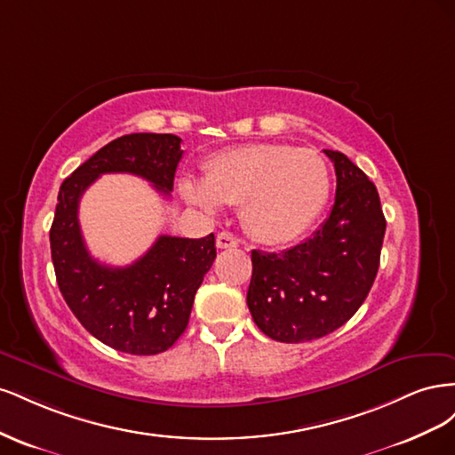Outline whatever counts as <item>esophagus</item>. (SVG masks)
Here are the masks:
<instances>
[{"label": "esophagus", "instance_id": "1", "mask_svg": "<svg viewBox=\"0 0 455 455\" xmlns=\"http://www.w3.org/2000/svg\"><path fill=\"white\" fill-rule=\"evenodd\" d=\"M216 246H218V249H222V251L237 249V246H239V239H237V237H233L231 233H228V231H222V233H218V237H216Z\"/></svg>", "mask_w": 455, "mask_h": 455}]
</instances>
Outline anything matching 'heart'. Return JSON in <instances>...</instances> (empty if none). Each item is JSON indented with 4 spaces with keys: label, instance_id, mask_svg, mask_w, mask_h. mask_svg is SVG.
<instances>
[{
    "label": "heart",
    "instance_id": "b5f03b06",
    "mask_svg": "<svg viewBox=\"0 0 455 455\" xmlns=\"http://www.w3.org/2000/svg\"><path fill=\"white\" fill-rule=\"evenodd\" d=\"M330 171L313 149L286 144H249L214 156L204 182L188 178L182 194L206 212L220 203L243 204L251 235L267 244L299 239L323 214L330 197Z\"/></svg>",
    "mask_w": 455,
    "mask_h": 455
}]
</instances>
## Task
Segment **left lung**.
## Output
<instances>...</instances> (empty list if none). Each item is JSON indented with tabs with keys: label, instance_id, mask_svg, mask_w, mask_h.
<instances>
[{
	"label": "left lung",
	"instance_id": "left-lung-1",
	"mask_svg": "<svg viewBox=\"0 0 455 455\" xmlns=\"http://www.w3.org/2000/svg\"><path fill=\"white\" fill-rule=\"evenodd\" d=\"M324 154L338 182L324 224L292 249L252 251L246 306L261 332L283 343L311 341L346 324L379 267L385 216L378 189L347 156Z\"/></svg>",
	"mask_w": 455,
	"mask_h": 455
}]
</instances>
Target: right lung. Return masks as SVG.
<instances>
[{"label":"right lung","instance_id":"1","mask_svg":"<svg viewBox=\"0 0 455 455\" xmlns=\"http://www.w3.org/2000/svg\"><path fill=\"white\" fill-rule=\"evenodd\" d=\"M174 134L116 139L66 178L49 231L51 256L68 307L96 339L116 351L157 355L184 334L204 273L216 258L214 233L203 239L159 235L127 267L104 266L81 235L79 199L96 178L129 172L169 196L184 151Z\"/></svg>","mask_w":455,"mask_h":455}]
</instances>
